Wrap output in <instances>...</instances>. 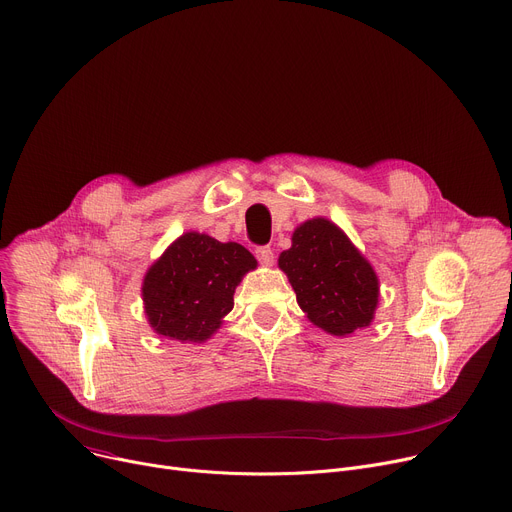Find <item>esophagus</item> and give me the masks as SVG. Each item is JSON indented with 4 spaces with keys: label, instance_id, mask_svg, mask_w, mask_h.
Instances as JSON below:
<instances>
[{
    "label": "esophagus",
    "instance_id": "1",
    "mask_svg": "<svg viewBox=\"0 0 512 512\" xmlns=\"http://www.w3.org/2000/svg\"><path fill=\"white\" fill-rule=\"evenodd\" d=\"M256 258H258L260 264L270 266V264L274 262V252H272L270 246H258V248H256Z\"/></svg>",
    "mask_w": 512,
    "mask_h": 512
}]
</instances>
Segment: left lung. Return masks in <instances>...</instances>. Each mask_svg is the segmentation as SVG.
Segmentation results:
<instances>
[{
  "label": "left lung",
  "mask_w": 512,
  "mask_h": 512,
  "mask_svg": "<svg viewBox=\"0 0 512 512\" xmlns=\"http://www.w3.org/2000/svg\"><path fill=\"white\" fill-rule=\"evenodd\" d=\"M307 318L334 336L371 324L379 297L371 264L328 219H311L293 233L279 258Z\"/></svg>",
  "instance_id": "left-lung-1"
}]
</instances>
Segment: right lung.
Wrapping results in <instances>:
<instances>
[{
    "label": "right lung",
    "instance_id": "1",
    "mask_svg": "<svg viewBox=\"0 0 512 512\" xmlns=\"http://www.w3.org/2000/svg\"><path fill=\"white\" fill-rule=\"evenodd\" d=\"M256 258L240 244L184 233L145 274L143 301L151 328L174 340L203 342L233 307Z\"/></svg>",
    "mask_w": 512,
    "mask_h": 512
}]
</instances>
